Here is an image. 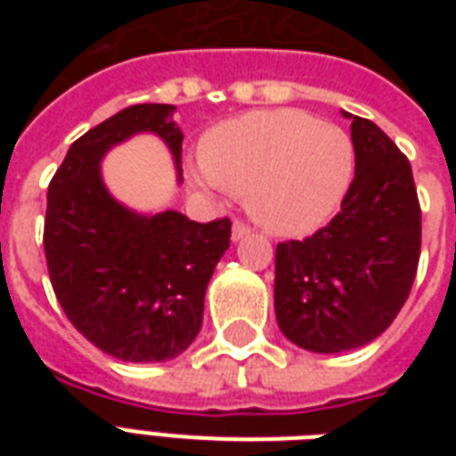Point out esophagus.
<instances>
[{
    "mask_svg": "<svg viewBox=\"0 0 456 456\" xmlns=\"http://www.w3.org/2000/svg\"><path fill=\"white\" fill-rule=\"evenodd\" d=\"M250 234L248 224H243V222H234V227H232V241H241L243 236Z\"/></svg>",
    "mask_w": 456,
    "mask_h": 456,
    "instance_id": "obj_1",
    "label": "esophagus"
}]
</instances>
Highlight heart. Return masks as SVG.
Wrapping results in <instances>:
<instances>
[{"mask_svg":"<svg viewBox=\"0 0 456 456\" xmlns=\"http://www.w3.org/2000/svg\"><path fill=\"white\" fill-rule=\"evenodd\" d=\"M203 191L246 193L253 220L272 234L305 236L322 227L353 182V142L338 125L296 109L253 110L215 125L199 144Z\"/></svg>","mask_w":456,"mask_h":456,"instance_id":"1","label":"heart"}]
</instances>
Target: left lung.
<instances>
[{"instance_id":"1","label":"left lung","mask_w":456,"mask_h":456,"mask_svg":"<svg viewBox=\"0 0 456 456\" xmlns=\"http://www.w3.org/2000/svg\"><path fill=\"white\" fill-rule=\"evenodd\" d=\"M354 179L340 213L305 241L277 246L274 312L310 353H346L379 338L417 277L421 208L410 160L371 120L350 116Z\"/></svg>"}]
</instances>
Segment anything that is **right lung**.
I'll list each match as a JSON object with an SVG mask.
<instances>
[{"label": "right lung", "mask_w": 456, "mask_h": 456, "mask_svg": "<svg viewBox=\"0 0 456 456\" xmlns=\"http://www.w3.org/2000/svg\"><path fill=\"white\" fill-rule=\"evenodd\" d=\"M170 103H139L85 132L46 191L45 253L61 307L77 331L123 362H167L203 324V298L229 248L232 222H193L177 210L137 213L113 199L102 160L151 132L182 175V130Z\"/></svg>", "instance_id": "1"}]
</instances>
